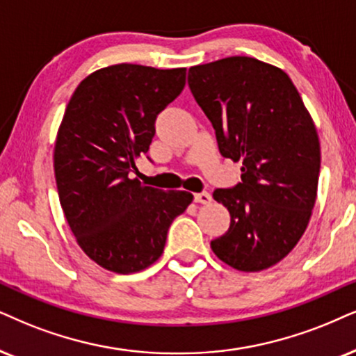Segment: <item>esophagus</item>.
Wrapping results in <instances>:
<instances>
[{
	"mask_svg": "<svg viewBox=\"0 0 356 356\" xmlns=\"http://www.w3.org/2000/svg\"><path fill=\"white\" fill-rule=\"evenodd\" d=\"M193 200L197 202V204H210L211 202V195L209 192H199V193H195V195H193Z\"/></svg>",
	"mask_w": 356,
	"mask_h": 356,
	"instance_id": "esophagus-1",
	"label": "esophagus"
}]
</instances>
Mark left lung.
<instances>
[{
  "instance_id": "1",
  "label": "left lung",
  "mask_w": 356,
  "mask_h": 356,
  "mask_svg": "<svg viewBox=\"0 0 356 356\" xmlns=\"http://www.w3.org/2000/svg\"><path fill=\"white\" fill-rule=\"evenodd\" d=\"M187 80L222 156L243 163L241 182L213 192L232 222L211 250L238 271L266 269L298 245L316 205V126L289 75L258 58L191 67Z\"/></svg>"
}]
</instances>
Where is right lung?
Wrapping results in <instances>:
<instances>
[{
	"label": "right lung",
	"mask_w": 356,
	"mask_h": 356,
	"mask_svg": "<svg viewBox=\"0 0 356 356\" xmlns=\"http://www.w3.org/2000/svg\"><path fill=\"white\" fill-rule=\"evenodd\" d=\"M186 87V69L118 64L82 80L58 128L54 170L80 248L108 271L129 274L163 254L172 220L193 195L129 179L154 138L156 118Z\"/></svg>",
	"instance_id": "1"
}]
</instances>
